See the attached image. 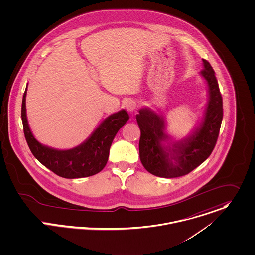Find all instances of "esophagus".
<instances>
[{
  "instance_id": "obj_1",
  "label": "esophagus",
  "mask_w": 255,
  "mask_h": 255,
  "mask_svg": "<svg viewBox=\"0 0 255 255\" xmlns=\"http://www.w3.org/2000/svg\"><path fill=\"white\" fill-rule=\"evenodd\" d=\"M126 109H127V111L130 112V113L135 112L136 109H137V103H136L135 101H133V100H129V101L126 103Z\"/></svg>"
}]
</instances>
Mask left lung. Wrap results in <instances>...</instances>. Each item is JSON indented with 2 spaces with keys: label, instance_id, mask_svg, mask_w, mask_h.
Returning a JSON list of instances; mask_svg holds the SVG:
<instances>
[{
  "label": "left lung",
  "instance_id": "left-lung-1",
  "mask_svg": "<svg viewBox=\"0 0 255 255\" xmlns=\"http://www.w3.org/2000/svg\"><path fill=\"white\" fill-rule=\"evenodd\" d=\"M202 61L200 74L208 86L209 99L202 122L190 137L170 142L161 115L146 108L141 109L136 115L141 130L140 159L152 175L162 178L187 175L207 159L216 144L223 118V101L212 66L207 60ZM163 142H167L168 145Z\"/></svg>",
  "mask_w": 255,
  "mask_h": 255
}]
</instances>
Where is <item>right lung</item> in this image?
<instances>
[{
  "label": "right lung",
  "instance_id": "1",
  "mask_svg": "<svg viewBox=\"0 0 255 255\" xmlns=\"http://www.w3.org/2000/svg\"><path fill=\"white\" fill-rule=\"evenodd\" d=\"M26 90L22 99L21 119L24 136L33 155L48 169L66 179L93 176L104 169L116 133L129 119L126 111L122 110L107 117L94 133L78 146L59 150L40 143L33 136L26 116Z\"/></svg>",
  "mask_w": 255,
  "mask_h": 255
}]
</instances>
